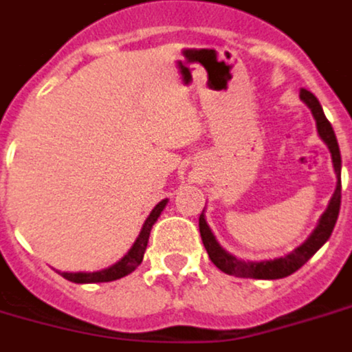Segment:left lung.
I'll use <instances>...</instances> for the list:
<instances>
[{
	"label": "left lung",
	"instance_id": "obj_1",
	"mask_svg": "<svg viewBox=\"0 0 352 352\" xmlns=\"http://www.w3.org/2000/svg\"><path fill=\"white\" fill-rule=\"evenodd\" d=\"M302 103L310 108L311 116L317 124V133H319L320 140L327 146L329 153H331V162L333 169L336 174V188L333 192L331 199L327 203V208L320 215L319 222L315 230L311 231L308 239L302 242L301 245H297L292 253L285 254V256H278L274 260H260V262H251V260H240L235 254L228 253L226 249L222 248L217 242L215 235L210 230L208 222L205 219V210L199 215V231L203 244H205L206 253H208L210 260L213 265L219 267L222 272H226L230 276H236V278H253V279H279L287 278L297 269H301L311 256H314L324 244H326L329 236L333 233V228L338 219V212H340V197H342V156H340V147L336 142L335 131H333L331 124L324 116V110L320 107L319 99L311 94L310 90H301L299 94Z\"/></svg>",
	"mask_w": 352,
	"mask_h": 352
}]
</instances>
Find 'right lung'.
I'll list each match as a JSON object with an SVG mask.
<instances>
[{
    "instance_id": "add662e5",
    "label": "right lung",
    "mask_w": 352,
    "mask_h": 352,
    "mask_svg": "<svg viewBox=\"0 0 352 352\" xmlns=\"http://www.w3.org/2000/svg\"><path fill=\"white\" fill-rule=\"evenodd\" d=\"M169 199H162L155 208L151 210V213L147 215V219L144 221L142 230H140L139 236L133 242L130 249H128V253L121 258V260H117L113 265L107 267V269L101 270H94V272H60L56 270L60 276H64L65 279L69 281H73V283H107V281H116V279H121L124 276L131 274L137 267L142 263L144 260V253H146L147 242H149V235H151V228L158 217H160V213L164 212V208L167 206Z\"/></svg>"
}]
</instances>
